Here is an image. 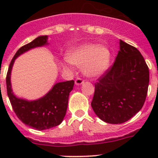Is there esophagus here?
<instances>
[{"mask_svg":"<svg viewBox=\"0 0 158 158\" xmlns=\"http://www.w3.org/2000/svg\"><path fill=\"white\" fill-rule=\"evenodd\" d=\"M83 82H84V80L82 79H81V78H77V79L75 80V84H76V85H82Z\"/></svg>","mask_w":158,"mask_h":158,"instance_id":"esophagus-1","label":"esophagus"}]
</instances>
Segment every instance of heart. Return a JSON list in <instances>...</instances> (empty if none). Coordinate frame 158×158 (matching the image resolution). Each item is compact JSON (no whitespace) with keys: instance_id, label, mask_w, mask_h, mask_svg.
Returning <instances> with one entry per match:
<instances>
[{"instance_id":"1","label":"heart","mask_w":158,"mask_h":158,"mask_svg":"<svg viewBox=\"0 0 158 158\" xmlns=\"http://www.w3.org/2000/svg\"><path fill=\"white\" fill-rule=\"evenodd\" d=\"M111 52L106 46L83 44L73 49L67 55V60L72 64L82 67L88 77H98L109 68ZM66 66V65H64Z\"/></svg>"}]
</instances>
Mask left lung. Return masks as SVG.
Masks as SVG:
<instances>
[{
  "label": "left lung",
  "instance_id": "obj_1",
  "mask_svg": "<svg viewBox=\"0 0 158 158\" xmlns=\"http://www.w3.org/2000/svg\"><path fill=\"white\" fill-rule=\"evenodd\" d=\"M115 61L98 78L91 102L101 120L122 124L144 106L149 84V69L138 49L120 40Z\"/></svg>",
  "mask_w": 158,
  "mask_h": 158
}]
</instances>
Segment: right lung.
I'll return each instance as SVG.
<instances>
[{"label": "right lung", "mask_w": 158, "mask_h": 158, "mask_svg": "<svg viewBox=\"0 0 158 158\" xmlns=\"http://www.w3.org/2000/svg\"><path fill=\"white\" fill-rule=\"evenodd\" d=\"M47 36H38L32 42L20 47L11 60L6 77L7 95L16 115L23 123L36 130H46L57 126L63 122L68 106L69 92L74 81L58 82L44 97L35 101H27L16 97L11 89L10 73L14 60L29 49L47 44Z\"/></svg>", "instance_id": "1"}]
</instances>
